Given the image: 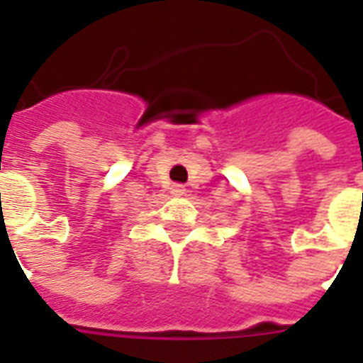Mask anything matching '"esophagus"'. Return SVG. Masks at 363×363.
<instances>
[{
	"label": "esophagus",
	"mask_w": 363,
	"mask_h": 363,
	"mask_svg": "<svg viewBox=\"0 0 363 363\" xmlns=\"http://www.w3.org/2000/svg\"><path fill=\"white\" fill-rule=\"evenodd\" d=\"M171 194L179 198V196H184V194H186V190H184V186H181V184H175V186L171 188Z\"/></svg>",
	"instance_id": "esophagus-1"
}]
</instances>
